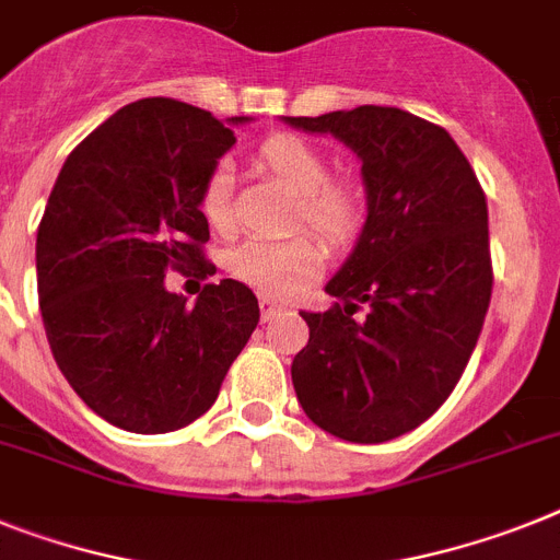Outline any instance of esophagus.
<instances>
[{
    "label": "esophagus",
    "instance_id": "obj_1",
    "mask_svg": "<svg viewBox=\"0 0 560 560\" xmlns=\"http://www.w3.org/2000/svg\"><path fill=\"white\" fill-rule=\"evenodd\" d=\"M258 310H261V322H270V318H276L284 310V304L272 302V299H258Z\"/></svg>",
    "mask_w": 560,
    "mask_h": 560
}]
</instances>
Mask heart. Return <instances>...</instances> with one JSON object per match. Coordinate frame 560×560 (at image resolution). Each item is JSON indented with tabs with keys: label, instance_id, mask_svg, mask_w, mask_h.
Returning <instances> with one entry per match:
<instances>
[{
	"label": "heart",
	"instance_id": "obj_1",
	"mask_svg": "<svg viewBox=\"0 0 560 560\" xmlns=\"http://www.w3.org/2000/svg\"><path fill=\"white\" fill-rule=\"evenodd\" d=\"M258 171L299 196L293 224H307L330 244H350L368 215V192L352 178H332L330 159L299 136H270L256 153ZM199 213L215 233L233 230V182L228 164L208 173L199 190ZM324 265V247L313 236L250 238L228 256L233 279L267 299H290L316 279Z\"/></svg>",
	"mask_w": 560,
	"mask_h": 560
}]
</instances>
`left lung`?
<instances>
[{
	"label": "left lung",
	"mask_w": 560,
	"mask_h": 560,
	"mask_svg": "<svg viewBox=\"0 0 560 560\" xmlns=\"http://www.w3.org/2000/svg\"><path fill=\"white\" fill-rule=\"evenodd\" d=\"M284 121L355 150L368 187L355 250L324 288L338 302L302 313L295 396L336 439L382 444L424 424L476 350L492 295L487 196L453 136L398 107Z\"/></svg>",
	"instance_id": "left-lung-1"
}]
</instances>
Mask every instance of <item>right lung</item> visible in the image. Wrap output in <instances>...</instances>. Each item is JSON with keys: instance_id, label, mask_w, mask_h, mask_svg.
Instances as JSON below:
<instances>
[{"instance_id": "add662e5", "label": "right lung", "mask_w": 560, "mask_h": 560, "mask_svg": "<svg viewBox=\"0 0 560 560\" xmlns=\"http://www.w3.org/2000/svg\"><path fill=\"white\" fill-rule=\"evenodd\" d=\"M228 125L176 98L125 105L73 148L42 215L50 352L77 396L121 430L156 435L205 416L256 330L258 299L242 281L205 284L196 304L164 288L171 267L210 276L199 190L236 144Z\"/></svg>"}]
</instances>
